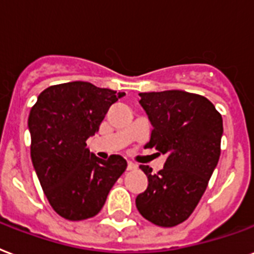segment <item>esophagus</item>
<instances>
[{"instance_id": "esophagus-1", "label": "esophagus", "mask_w": 254, "mask_h": 254, "mask_svg": "<svg viewBox=\"0 0 254 254\" xmlns=\"http://www.w3.org/2000/svg\"><path fill=\"white\" fill-rule=\"evenodd\" d=\"M134 169H137V165L133 164L131 161H127V170H134Z\"/></svg>"}]
</instances>
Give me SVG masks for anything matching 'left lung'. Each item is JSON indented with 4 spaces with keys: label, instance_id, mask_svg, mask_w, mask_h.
<instances>
[{
    "label": "left lung",
    "instance_id": "obj_1",
    "mask_svg": "<svg viewBox=\"0 0 254 254\" xmlns=\"http://www.w3.org/2000/svg\"><path fill=\"white\" fill-rule=\"evenodd\" d=\"M152 123L145 148L165 154L164 168L152 173L141 165L148 188L135 198L141 216L154 225L184 222L200 202L221 153L222 117L208 98L184 90L140 93Z\"/></svg>",
    "mask_w": 254,
    "mask_h": 254
}]
</instances>
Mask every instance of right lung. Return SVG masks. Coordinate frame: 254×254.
<instances>
[{
    "instance_id": "add662e5",
    "label": "right lung",
    "mask_w": 254,
    "mask_h": 254,
    "mask_svg": "<svg viewBox=\"0 0 254 254\" xmlns=\"http://www.w3.org/2000/svg\"><path fill=\"white\" fill-rule=\"evenodd\" d=\"M124 96L73 81L46 88L30 109L33 166L54 212L69 221L94 217L127 169L119 154L105 161L86 148L110 106Z\"/></svg>"
}]
</instances>
